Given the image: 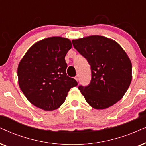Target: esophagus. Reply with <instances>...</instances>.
<instances>
[{"instance_id": "1", "label": "esophagus", "mask_w": 146, "mask_h": 146, "mask_svg": "<svg viewBox=\"0 0 146 146\" xmlns=\"http://www.w3.org/2000/svg\"><path fill=\"white\" fill-rule=\"evenodd\" d=\"M75 79H76V81H77V82H78V81H79V77H78V75H76V76L75 77Z\"/></svg>"}]
</instances>
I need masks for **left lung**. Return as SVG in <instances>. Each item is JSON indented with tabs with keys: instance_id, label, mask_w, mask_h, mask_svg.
Returning a JSON list of instances; mask_svg holds the SVG:
<instances>
[{
	"instance_id": "left-lung-1",
	"label": "left lung",
	"mask_w": 146,
	"mask_h": 146,
	"mask_svg": "<svg viewBox=\"0 0 146 146\" xmlns=\"http://www.w3.org/2000/svg\"><path fill=\"white\" fill-rule=\"evenodd\" d=\"M72 43L90 65V84L78 86L87 102L96 109H104L119 101L132 79L131 62L124 50L101 36L72 40Z\"/></svg>"
}]
</instances>
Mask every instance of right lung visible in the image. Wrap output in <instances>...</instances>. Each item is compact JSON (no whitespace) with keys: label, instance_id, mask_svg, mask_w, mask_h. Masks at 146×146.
<instances>
[{"label":"right lung","instance_id":"add662e5","mask_svg":"<svg viewBox=\"0 0 146 146\" xmlns=\"http://www.w3.org/2000/svg\"><path fill=\"white\" fill-rule=\"evenodd\" d=\"M71 47L67 38H48L34 44L20 61L19 86L34 106L56 110L63 104L70 89L77 86V81L66 73L64 58Z\"/></svg>","mask_w":146,"mask_h":146}]
</instances>
